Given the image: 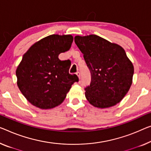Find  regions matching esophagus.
<instances>
[{"label": "esophagus", "instance_id": "34e87169", "mask_svg": "<svg viewBox=\"0 0 151 151\" xmlns=\"http://www.w3.org/2000/svg\"><path fill=\"white\" fill-rule=\"evenodd\" d=\"M76 75H77V76H78V78H81V74H80L79 72H76Z\"/></svg>", "mask_w": 151, "mask_h": 151}]
</instances>
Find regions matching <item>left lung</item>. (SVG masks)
<instances>
[{
    "label": "left lung",
    "mask_w": 151,
    "mask_h": 151,
    "mask_svg": "<svg viewBox=\"0 0 151 151\" xmlns=\"http://www.w3.org/2000/svg\"><path fill=\"white\" fill-rule=\"evenodd\" d=\"M75 42L91 73L85 97L93 106L104 109L121 102L131 87L134 66L124 49L95 35L76 36Z\"/></svg>",
    "instance_id": "8db88e82"
}]
</instances>
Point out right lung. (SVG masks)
Masks as SVG:
<instances>
[{
    "mask_svg": "<svg viewBox=\"0 0 151 151\" xmlns=\"http://www.w3.org/2000/svg\"><path fill=\"white\" fill-rule=\"evenodd\" d=\"M72 35H52L35 42L24 53L16 70L17 86L27 100L41 109L63 102L72 85L78 81L69 74L70 60L62 61L60 53L68 51Z\"/></svg>",
    "mask_w": 151,
    "mask_h": 151,
    "instance_id": "right-lung-1",
    "label": "right lung"
}]
</instances>
